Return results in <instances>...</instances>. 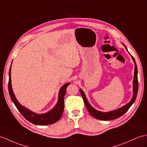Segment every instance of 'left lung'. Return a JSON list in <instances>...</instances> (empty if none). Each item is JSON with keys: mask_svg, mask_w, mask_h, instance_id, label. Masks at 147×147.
<instances>
[{"mask_svg": "<svg viewBox=\"0 0 147 147\" xmlns=\"http://www.w3.org/2000/svg\"><path fill=\"white\" fill-rule=\"evenodd\" d=\"M126 49H127V47H126ZM131 56L135 63V75H134V95H133V98L131 99V100L129 101L128 104L125 105L123 107L118 109V110H116L115 111H112L107 112V113L98 111L96 110H94V109L93 107H91L90 105V104L88 103V102L86 100V98L84 95V93H83V91L80 89V93L82 96V98L83 99L85 106H86L88 111H89L90 113L93 116L94 118L100 120H114V119H116V118H118L123 114H125V113L128 110V109L132 105V104L135 102L136 96H137L138 90V76H137L138 70H137V66H136V64L134 57L132 56Z\"/></svg>", "mask_w": 147, "mask_h": 147, "instance_id": "left-lung-1", "label": "left lung"}]
</instances>
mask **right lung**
Returning <instances> with one entry per match:
<instances>
[{
  "mask_svg": "<svg viewBox=\"0 0 147 147\" xmlns=\"http://www.w3.org/2000/svg\"><path fill=\"white\" fill-rule=\"evenodd\" d=\"M11 66L9 69V92L10 96L13 103H14L16 108L19 111L20 113L24 117L27 121H30L33 124L38 125H47L54 123L56 121L59 120L61 116L63 115L64 111V96L66 94V88L68 85L70 83H68L64 85L61 88L59 93V101L57 103L56 107L50 111L46 113L39 115L33 113L29 110L28 109L22 107L20 105L18 100H16L15 95L13 93L11 86Z\"/></svg>",
  "mask_w": 147,
  "mask_h": 147,
  "instance_id": "right-lung-1",
  "label": "right lung"
}]
</instances>
